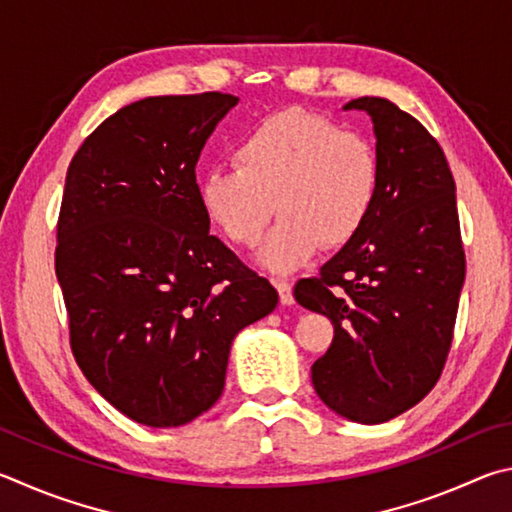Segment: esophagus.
Here are the masks:
<instances>
[{
    "mask_svg": "<svg viewBox=\"0 0 512 512\" xmlns=\"http://www.w3.org/2000/svg\"><path fill=\"white\" fill-rule=\"evenodd\" d=\"M274 288L279 292V299L283 306H292L294 297H292V285L288 281H274Z\"/></svg>",
    "mask_w": 512,
    "mask_h": 512,
    "instance_id": "obj_1",
    "label": "esophagus"
}]
</instances>
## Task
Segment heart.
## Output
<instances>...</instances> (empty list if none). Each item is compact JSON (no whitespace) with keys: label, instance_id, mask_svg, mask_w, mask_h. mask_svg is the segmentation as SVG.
Masks as SVG:
<instances>
[{"label":"heart","instance_id":"heart-1","mask_svg":"<svg viewBox=\"0 0 512 512\" xmlns=\"http://www.w3.org/2000/svg\"><path fill=\"white\" fill-rule=\"evenodd\" d=\"M233 164L206 173L197 200L206 220L240 247H254L274 209L281 213L256 254L272 274L297 272L319 247H346L378 202L373 143L301 107L254 125L233 150Z\"/></svg>","mask_w":512,"mask_h":512}]
</instances>
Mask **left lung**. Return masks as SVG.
I'll return each instance as SVG.
<instances>
[{
  "label": "left lung",
  "mask_w": 512,
  "mask_h": 512,
  "mask_svg": "<svg viewBox=\"0 0 512 512\" xmlns=\"http://www.w3.org/2000/svg\"><path fill=\"white\" fill-rule=\"evenodd\" d=\"M344 110L371 116L380 193L369 222L294 288L326 315L333 344L312 364L321 402L346 420L378 425L423 400L441 378L465 281L456 186L438 141L387 98Z\"/></svg>",
  "instance_id": "left-lung-1"
}]
</instances>
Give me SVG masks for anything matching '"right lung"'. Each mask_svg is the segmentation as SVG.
<instances>
[{
    "label": "right lung",
    "mask_w": 512,
    "mask_h": 512,
    "mask_svg": "<svg viewBox=\"0 0 512 512\" xmlns=\"http://www.w3.org/2000/svg\"><path fill=\"white\" fill-rule=\"evenodd\" d=\"M238 96H148L89 134L67 168L56 247L71 351L123 416L179 427L224 389L236 335L279 294L209 233L195 164Z\"/></svg>",
    "instance_id": "right-lung-1"
}]
</instances>
